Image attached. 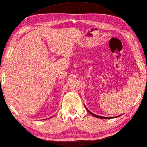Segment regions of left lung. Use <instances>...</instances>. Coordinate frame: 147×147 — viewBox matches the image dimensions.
<instances>
[{
	"instance_id": "1",
	"label": "left lung",
	"mask_w": 147,
	"mask_h": 147,
	"mask_svg": "<svg viewBox=\"0 0 147 147\" xmlns=\"http://www.w3.org/2000/svg\"><path fill=\"white\" fill-rule=\"evenodd\" d=\"M86 110H87V111L89 113H90L91 115H93V116H94L95 117H97V118H100V119H111V118H114V117H102V116H99V115H95V114H94V113H92V112H90V111H89L88 109L86 107ZM120 116V115H119ZM117 117H119V116H117Z\"/></svg>"
}]
</instances>
